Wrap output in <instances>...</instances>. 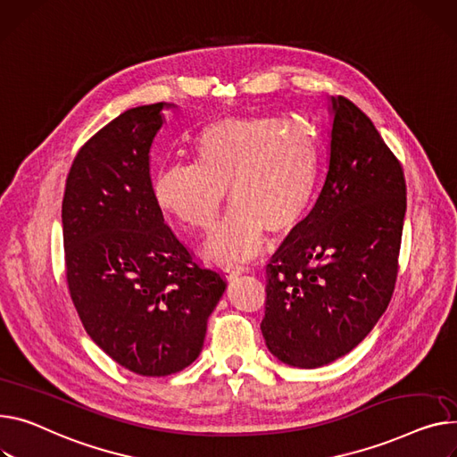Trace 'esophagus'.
I'll return each instance as SVG.
<instances>
[{
    "mask_svg": "<svg viewBox=\"0 0 457 457\" xmlns=\"http://www.w3.org/2000/svg\"><path fill=\"white\" fill-rule=\"evenodd\" d=\"M242 273H245V266H226L222 270V276L226 281H233L238 276H242Z\"/></svg>",
    "mask_w": 457,
    "mask_h": 457,
    "instance_id": "obj_1",
    "label": "esophagus"
}]
</instances>
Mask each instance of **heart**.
Returning <instances> with one entry per match:
<instances>
[{
  "label": "heart",
  "instance_id": "heart-1",
  "mask_svg": "<svg viewBox=\"0 0 457 457\" xmlns=\"http://www.w3.org/2000/svg\"><path fill=\"white\" fill-rule=\"evenodd\" d=\"M195 165L178 163L154 178V200L181 226L207 231L235 205L204 245L220 266L259 253L266 231L283 235L305 220L318 178V150L309 132L278 117L222 119L195 139Z\"/></svg>",
  "mask_w": 457,
  "mask_h": 457
}]
</instances>
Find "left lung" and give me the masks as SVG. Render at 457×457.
Instances as JSON below:
<instances>
[{"instance_id": "left-lung-1", "label": "left lung", "mask_w": 457, "mask_h": 457, "mask_svg": "<svg viewBox=\"0 0 457 457\" xmlns=\"http://www.w3.org/2000/svg\"><path fill=\"white\" fill-rule=\"evenodd\" d=\"M321 193L268 264L261 323L268 351L314 370L351 353L377 325L397 279L406 181L371 119L328 97Z\"/></svg>"}]
</instances>
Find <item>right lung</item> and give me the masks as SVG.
<instances>
[{
    "instance_id": "1",
    "label": "right lung",
    "mask_w": 457,
    "mask_h": 457,
    "mask_svg": "<svg viewBox=\"0 0 457 457\" xmlns=\"http://www.w3.org/2000/svg\"><path fill=\"white\" fill-rule=\"evenodd\" d=\"M176 104L127 110L80 150L66 179V278L79 318L112 360L167 377L198 358L226 283L200 268L163 220L150 148Z\"/></svg>"
}]
</instances>
